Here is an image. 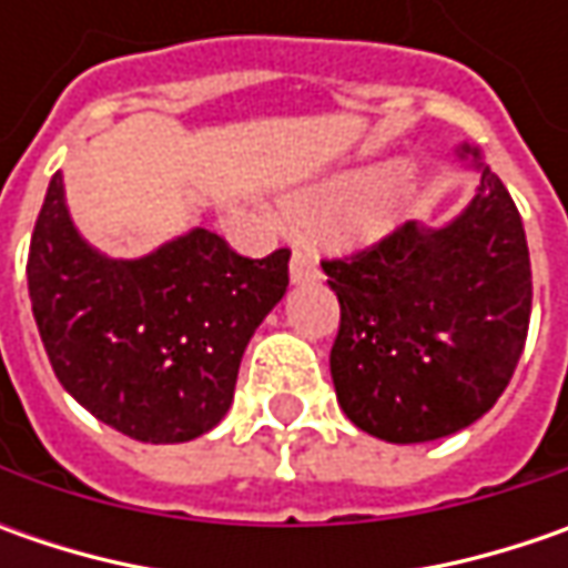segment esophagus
<instances>
[{
  "instance_id": "1",
  "label": "esophagus",
  "mask_w": 568,
  "mask_h": 568,
  "mask_svg": "<svg viewBox=\"0 0 568 568\" xmlns=\"http://www.w3.org/2000/svg\"><path fill=\"white\" fill-rule=\"evenodd\" d=\"M316 262H313L310 255H303V252H294V258H291V281H294V284H310V281H316Z\"/></svg>"
}]
</instances>
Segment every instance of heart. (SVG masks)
I'll return each mask as SVG.
<instances>
[{"label":"heart","instance_id":"b5f03b06","mask_svg":"<svg viewBox=\"0 0 568 568\" xmlns=\"http://www.w3.org/2000/svg\"><path fill=\"white\" fill-rule=\"evenodd\" d=\"M404 176H407L404 164L351 170L294 192L284 205V214L296 227L335 230L347 243H376L395 224V214L385 195L402 186Z\"/></svg>","mask_w":568,"mask_h":568}]
</instances>
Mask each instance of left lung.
Returning a JSON list of instances; mask_svg holds the SVG:
<instances>
[{"instance_id":"1","label":"left lung","mask_w":568,"mask_h":568,"mask_svg":"<svg viewBox=\"0 0 568 568\" xmlns=\"http://www.w3.org/2000/svg\"><path fill=\"white\" fill-rule=\"evenodd\" d=\"M480 186L448 224H404L351 262H322L341 303V410L385 443H433L490 410L531 318V258L509 189L480 148L455 151Z\"/></svg>"}]
</instances>
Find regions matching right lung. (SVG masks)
<instances>
[{
	"instance_id": "1",
	"label": "right lung",
	"mask_w": 568,
	"mask_h": 568,
	"mask_svg": "<svg viewBox=\"0 0 568 568\" xmlns=\"http://www.w3.org/2000/svg\"><path fill=\"white\" fill-rule=\"evenodd\" d=\"M291 252L243 258L205 227L113 258L75 227L62 173L47 189L28 291L55 379L139 443H189L224 420L243 351L287 294Z\"/></svg>"
}]
</instances>
